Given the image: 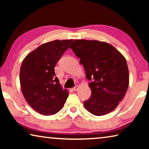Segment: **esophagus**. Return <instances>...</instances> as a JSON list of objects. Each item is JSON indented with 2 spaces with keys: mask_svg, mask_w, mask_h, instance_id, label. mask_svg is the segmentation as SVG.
Instances as JSON below:
<instances>
[{
  "mask_svg": "<svg viewBox=\"0 0 149 149\" xmlns=\"http://www.w3.org/2000/svg\"><path fill=\"white\" fill-rule=\"evenodd\" d=\"M79 86H78V85H76V86H75V87L73 88L72 90L74 91H77L78 89H79Z\"/></svg>",
  "mask_w": 149,
  "mask_h": 149,
  "instance_id": "obj_1",
  "label": "esophagus"
}]
</instances>
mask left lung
Masks as SVG:
<instances>
[{
	"label": "left lung",
	"instance_id": "1",
	"mask_svg": "<svg viewBox=\"0 0 149 149\" xmlns=\"http://www.w3.org/2000/svg\"><path fill=\"white\" fill-rule=\"evenodd\" d=\"M70 47L80 58L87 79L91 81V96L84 101V107L95 116L112 112L124 97L129 86L125 57L112 45L97 40L76 39Z\"/></svg>",
	"mask_w": 149,
	"mask_h": 149
}]
</instances>
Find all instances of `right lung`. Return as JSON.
I'll return each mask as SVG.
<instances>
[{"mask_svg":"<svg viewBox=\"0 0 149 149\" xmlns=\"http://www.w3.org/2000/svg\"><path fill=\"white\" fill-rule=\"evenodd\" d=\"M72 39L54 40L40 45L24 59L19 81L22 93L30 107L39 114L53 115L62 109L68 96L63 89L54 67Z\"/></svg>","mask_w":149,"mask_h":149,"instance_id":"1","label":"right lung"}]
</instances>
